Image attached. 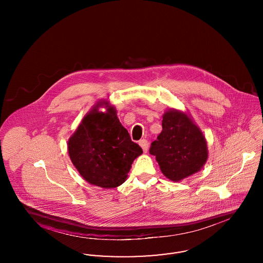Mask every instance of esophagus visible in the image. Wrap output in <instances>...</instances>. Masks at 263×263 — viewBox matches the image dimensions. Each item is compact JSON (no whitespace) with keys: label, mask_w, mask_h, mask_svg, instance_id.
<instances>
[{"label":"esophagus","mask_w":263,"mask_h":263,"mask_svg":"<svg viewBox=\"0 0 263 263\" xmlns=\"http://www.w3.org/2000/svg\"><path fill=\"white\" fill-rule=\"evenodd\" d=\"M139 145L141 146V148L143 149V151H144L145 153L148 151L149 144H148V141H147L146 139H142V140H140V141H139Z\"/></svg>","instance_id":"obj_1"}]
</instances>
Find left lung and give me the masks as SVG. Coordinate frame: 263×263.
<instances>
[{
    "label": "left lung",
    "mask_w": 263,
    "mask_h": 263,
    "mask_svg": "<svg viewBox=\"0 0 263 263\" xmlns=\"http://www.w3.org/2000/svg\"><path fill=\"white\" fill-rule=\"evenodd\" d=\"M163 130L151 144L163 175L179 181L199 172L208 159L207 143L186 113L170 109L163 115Z\"/></svg>",
    "instance_id": "obj_1"
}]
</instances>
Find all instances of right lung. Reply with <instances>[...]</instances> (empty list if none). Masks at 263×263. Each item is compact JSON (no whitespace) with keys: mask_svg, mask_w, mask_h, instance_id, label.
Wrapping results in <instances>:
<instances>
[{"mask_svg":"<svg viewBox=\"0 0 263 263\" xmlns=\"http://www.w3.org/2000/svg\"><path fill=\"white\" fill-rule=\"evenodd\" d=\"M101 106L107 111L100 112ZM68 152L76 168L88 183L102 188L121 185L131 164L143 150L120 123L116 109L107 100L93 105L68 141Z\"/></svg>","mask_w":263,"mask_h":263,"instance_id":"obj_1","label":"right lung"}]
</instances>
